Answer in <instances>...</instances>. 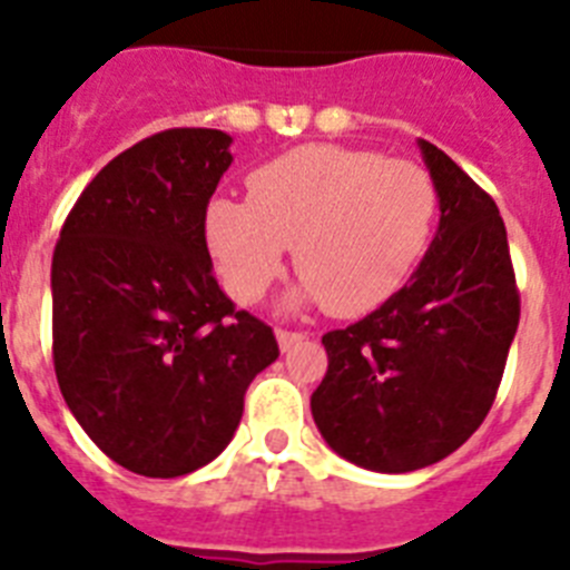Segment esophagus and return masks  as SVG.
<instances>
[{
	"instance_id": "1",
	"label": "esophagus",
	"mask_w": 570,
	"mask_h": 570,
	"mask_svg": "<svg viewBox=\"0 0 570 570\" xmlns=\"http://www.w3.org/2000/svg\"><path fill=\"white\" fill-rule=\"evenodd\" d=\"M302 340H305V334H299V331H285V328L276 331V342H279L282 351H291V347L299 345Z\"/></svg>"
}]
</instances>
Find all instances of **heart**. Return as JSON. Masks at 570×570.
<instances>
[{
  "label": "heart",
  "instance_id": "b5f03b06",
  "mask_svg": "<svg viewBox=\"0 0 570 570\" xmlns=\"http://www.w3.org/2000/svg\"><path fill=\"white\" fill-rule=\"evenodd\" d=\"M440 214L434 176L376 150L302 145L248 176V203L214 199L205 236L225 291L254 305L294 248L296 302L360 316L414 274Z\"/></svg>",
  "mask_w": 570,
  "mask_h": 570
}]
</instances>
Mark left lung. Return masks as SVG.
Segmentation results:
<instances>
[{
	"label": "left lung",
	"mask_w": 570,
	"mask_h": 570,
	"mask_svg": "<svg viewBox=\"0 0 570 570\" xmlns=\"http://www.w3.org/2000/svg\"><path fill=\"white\" fill-rule=\"evenodd\" d=\"M440 190V228L385 305L322 336L325 380L311 396L342 460L407 473L445 460L482 425L520 325L505 223L491 196L420 139Z\"/></svg>",
	"instance_id": "obj_1"
}]
</instances>
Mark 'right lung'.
<instances>
[{"instance_id":"1","label":"right lung","mask_w":570,"mask_h":570,"mask_svg":"<svg viewBox=\"0 0 570 570\" xmlns=\"http://www.w3.org/2000/svg\"><path fill=\"white\" fill-rule=\"evenodd\" d=\"M230 142L170 128L122 150L53 250L59 391L85 434L142 476H183L223 454L245 391L279 356L274 331L223 294L205 242Z\"/></svg>"}]
</instances>
